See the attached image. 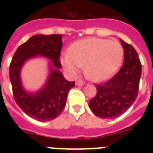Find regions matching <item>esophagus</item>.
<instances>
[{"instance_id": "esophagus-1", "label": "esophagus", "mask_w": 153, "mask_h": 153, "mask_svg": "<svg viewBox=\"0 0 153 153\" xmlns=\"http://www.w3.org/2000/svg\"><path fill=\"white\" fill-rule=\"evenodd\" d=\"M75 85H76V86H83L84 82L82 81V80H78V81H76V82H75Z\"/></svg>"}]
</instances>
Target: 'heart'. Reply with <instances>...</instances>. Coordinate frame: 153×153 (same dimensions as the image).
<instances>
[{"label":"heart","instance_id":"1","mask_svg":"<svg viewBox=\"0 0 153 153\" xmlns=\"http://www.w3.org/2000/svg\"><path fill=\"white\" fill-rule=\"evenodd\" d=\"M123 48L117 40L89 38L74 42L69 53L62 54L61 62L66 71L74 74L84 66L86 76L94 82L109 79L121 66Z\"/></svg>","mask_w":153,"mask_h":153}]
</instances>
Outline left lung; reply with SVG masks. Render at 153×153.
I'll use <instances>...</instances> for the list:
<instances>
[{"instance_id": "left-lung-1", "label": "left lung", "mask_w": 153, "mask_h": 153, "mask_svg": "<svg viewBox=\"0 0 153 153\" xmlns=\"http://www.w3.org/2000/svg\"><path fill=\"white\" fill-rule=\"evenodd\" d=\"M124 49L123 66L109 81L96 86L97 94L89 107L97 117L113 119L123 114L137 99L141 63L132 45L120 39Z\"/></svg>"}]
</instances>
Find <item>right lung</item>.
Masks as SVG:
<instances>
[{
    "label": "right lung",
    "mask_w": 153,
    "mask_h": 153,
    "mask_svg": "<svg viewBox=\"0 0 153 153\" xmlns=\"http://www.w3.org/2000/svg\"><path fill=\"white\" fill-rule=\"evenodd\" d=\"M62 42V35H35L18 48L9 66V79L16 104L37 121L56 118L64 109L69 91L75 86V82L67 81L59 71L62 67L59 61ZM37 55L52 60L50 74L44 87L31 94L22 87L20 70L27 60Z\"/></svg>",
    "instance_id": "right-lung-1"
}]
</instances>
